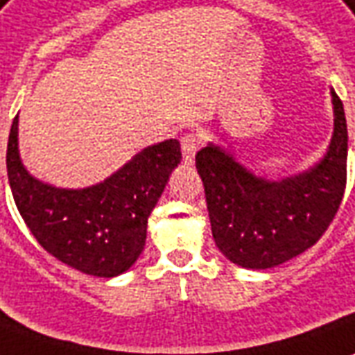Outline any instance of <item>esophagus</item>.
<instances>
[{
    "instance_id": "esophagus-1",
    "label": "esophagus",
    "mask_w": 355,
    "mask_h": 355,
    "mask_svg": "<svg viewBox=\"0 0 355 355\" xmlns=\"http://www.w3.org/2000/svg\"><path fill=\"white\" fill-rule=\"evenodd\" d=\"M200 135L196 132H186L182 138H180V146H182V157H184V163H192L194 161V155L200 148Z\"/></svg>"
}]
</instances>
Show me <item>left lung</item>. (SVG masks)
Segmentation results:
<instances>
[{"label":"left lung","mask_w":355,"mask_h":355,"mask_svg":"<svg viewBox=\"0 0 355 355\" xmlns=\"http://www.w3.org/2000/svg\"><path fill=\"white\" fill-rule=\"evenodd\" d=\"M334 135L324 159L294 178L267 182L215 146L196 153L213 240L232 263L269 269L311 248L333 223L346 190L348 128L333 90Z\"/></svg>","instance_id":"obj_1"}]
</instances>
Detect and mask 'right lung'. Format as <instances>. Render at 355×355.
Listing matches in <instances>:
<instances>
[{"label": "right lung", "instance_id": "1", "mask_svg": "<svg viewBox=\"0 0 355 355\" xmlns=\"http://www.w3.org/2000/svg\"><path fill=\"white\" fill-rule=\"evenodd\" d=\"M19 119L7 144V175L17 209L55 259L94 277H117L142 254L148 217L182 153L178 140L152 146L105 182L59 190L32 178L19 159Z\"/></svg>", "mask_w": 355, "mask_h": 355}]
</instances>
